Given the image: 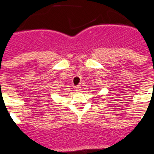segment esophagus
Returning <instances> with one entry per match:
<instances>
[{"label": "esophagus", "instance_id": "1", "mask_svg": "<svg viewBox=\"0 0 154 154\" xmlns=\"http://www.w3.org/2000/svg\"><path fill=\"white\" fill-rule=\"evenodd\" d=\"M75 89L76 91H79L81 89V87H80V85H76L75 86Z\"/></svg>", "mask_w": 154, "mask_h": 154}]
</instances>
